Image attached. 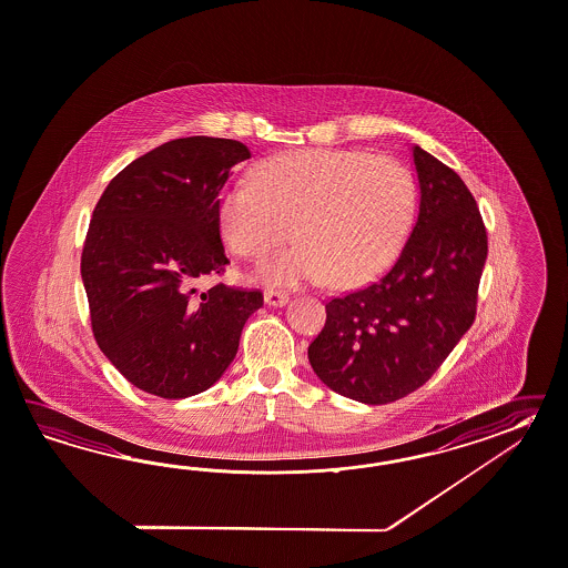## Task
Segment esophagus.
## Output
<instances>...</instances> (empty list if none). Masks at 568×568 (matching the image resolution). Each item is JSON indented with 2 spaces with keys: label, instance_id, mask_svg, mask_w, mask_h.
<instances>
[{
  "label": "esophagus",
  "instance_id": "1",
  "mask_svg": "<svg viewBox=\"0 0 568 568\" xmlns=\"http://www.w3.org/2000/svg\"><path fill=\"white\" fill-rule=\"evenodd\" d=\"M265 305L267 306H284L288 303V294L282 291H265L263 292Z\"/></svg>",
  "mask_w": 568,
  "mask_h": 568
}]
</instances>
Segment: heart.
Wrapping results in <instances>:
<instances>
[{
	"instance_id": "1",
	"label": "heart",
	"mask_w": 568,
	"mask_h": 568,
	"mask_svg": "<svg viewBox=\"0 0 568 568\" xmlns=\"http://www.w3.org/2000/svg\"><path fill=\"white\" fill-rule=\"evenodd\" d=\"M416 193L402 162L356 150H298L260 162L253 181L222 193L220 229L234 253L263 257L292 236L298 243L260 263L257 276L298 286L329 276L363 286L399 255Z\"/></svg>"
}]
</instances>
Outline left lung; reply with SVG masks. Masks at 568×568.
<instances>
[{"label":"left lung","mask_w":568,"mask_h":568,"mask_svg":"<svg viewBox=\"0 0 568 568\" xmlns=\"http://www.w3.org/2000/svg\"><path fill=\"white\" fill-rule=\"evenodd\" d=\"M418 216L377 282L335 296L308 346L315 375L349 399L378 406L416 392L476 320L488 255L480 210L462 176L412 146Z\"/></svg>","instance_id":"left-lung-1"}]
</instances>
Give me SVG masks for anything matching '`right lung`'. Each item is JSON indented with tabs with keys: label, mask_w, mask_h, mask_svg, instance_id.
<instances>
[{
	"label": "right lung",
	"mask_w": 568,
	"mask_h": 568,
	"mask_svg": "<svg viewBox=\"0 0 568 568\" xmlns=\"http://www.w3.org/2000/svg\"><path fill=\"white\" fill-rule=\"evenodd\" d=\"M247 159L236 140L166 142L128 164L92 212L80 263L92 334L142 392L181 399L210 389L263 305L260 291L193 286L229 263L220 193Z\"/></svg>",
	"instance_id": "1"
}]
</instances>
